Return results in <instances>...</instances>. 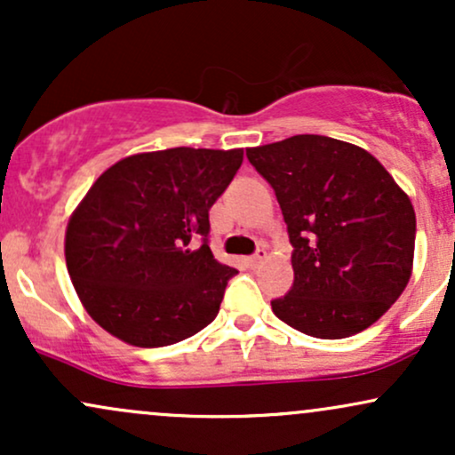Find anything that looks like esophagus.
Here are the masks:
<instances>
[{"mask_svg": "<svg viewBox=\"0 0 455 455\" xmlns=\"http://www.w3.org/2000/svg\"><path fill=\"white\" fill-rule=\"evenodd\" d=\"M265 259H267V250H265V248H259L257 252L252 254V257H248V259H245V263H248L250 267H259V265L263 263Z\"/></svg>", "mask_w": 455, "mask_h": 455, "instance_id": "obj_1", "label": "esophagus"}]
</instances>
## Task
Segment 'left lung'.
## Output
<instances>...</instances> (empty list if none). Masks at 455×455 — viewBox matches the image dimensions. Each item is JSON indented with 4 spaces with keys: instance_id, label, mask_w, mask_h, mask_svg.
<instances>
[{
    "instance_id": "left-lung-1",
    "label": "left lung",
    "mask_w": 455,
    "mask_h": 455,
    "mask_svg": "<svg viewBox=\"0 0 455 455\" xmlns=\"http://www.w3.org/2000/svg\"><path fill=\"white\" fill-rule=\"evenodd\" d=\"M274 188L295 280L271 301L297 331L340 340L377 323L406 289L415 210L372 154L321 134L245 149Z\"/></svg>"
}]
</instances>
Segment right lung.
<instances>
[{
    "label": "right lung",
    "instance_id": "right-lung-1",
    "mask_svg": "<svg viewBox=\"0 0 455 455\" xmlns=\"http://www.w3.org/2000/svg\"><path fill=\"white\" fill-rule=\"evenodd\" d=\"M243 149L173 148L115 162L66 228V265L87 315L140 348L195 336L237 269L213 259L210 210ZM202 245H196V239Z\"/></svg>",
    "mask_w": 455,
    "mask_h": 455
}]
</instances>
